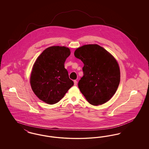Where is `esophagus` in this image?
Instances as JSON below:
<instances>
[{"instance_id":"34e87169","label":"esophagus","mask_w":149,"mask_h":149,"mask_svg":"<svg viewBox=\"0 0 149 149\" xmlns=\"http://www.w3.org/2000/svg\"><path fill=\"white\" fill-rule=\"evenodd\" d=\"M74 85H75V86L77 85V83H78V82H77V80H74Z\"/></svg>"}]
</instances>
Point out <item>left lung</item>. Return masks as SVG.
Instances as JSON below:
<instances>
[{
    "instance_id": "left-lung-1",
    "label": "left lung",
    "mask_w": 149,
    "mask_h": 149,
    "mask_svg": "<svg viewBox=\"0 0 149 149\" xmlns=\"http://www.w3.org/2000/svg\"><path fill=\"white\" fill-rule=\"evenodd\" d=\"M84 64V75L78 87L87 101L94 106L101 105L111 99L120 82V70L116 59L98 45H86L74 52Z\"/></svg>"
}]
</instances>
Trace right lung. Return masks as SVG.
<instances>
[{
    "label": "right lung",
    "mask_w": 149,
    "mask_h": 149,
    "mask_svg": "<svg viewBox=\"0 0 149 149\" xmlns=\"http://www.w3.org/2000/svg\"><path fill=\"white\" fill-rule=\"evenodd\" d=\"M70 49L64 46H52L44 50L33 65L30 78L32 89L44 102L54 104L64 97L74 85L64 67Z\"/></svg>",
    "instance_id": "obj_1"
}]
</instances>
